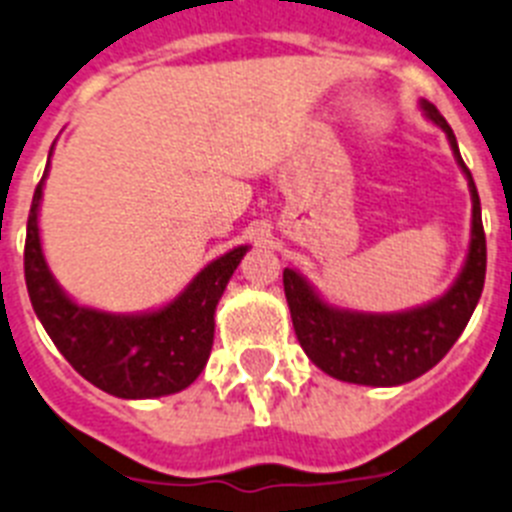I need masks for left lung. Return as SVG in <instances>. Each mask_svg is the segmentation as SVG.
Instances as JSON below:
<instances>
[{
  "mask_svg": "<svg viewBox=\"0 0 512 512\" xmlns=\"http://www.w3.org/2000/svg\"><path fill=\"white\" fill-rule=\"evenodd\" d=\"M422 108L448 134L458 165L469 178L471 199H474L469 259L448 295L425 308L393 313V316L329 308L298 272L285 269L282 274L285 295L300 347L323 373H329L336 381L360 383V386H399L414 381L448 355V349L456 344L482 298L484 274H487V238H484L482 207H479L474 178L461 160L456 134L448 121L427 100Z\"/></svg>",
  "mask_w": 512,
  "mask_h": 512,
  "instance_id": "8db88e82",
  "label": "left lung"
}]
</instances>
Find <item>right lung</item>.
<instances>
[{
	"label": "right lung",
	"mask_w": 512,
	"mask_h": 512,
	"mask_svg": "<svg viewBox=\"0 0 512 512\" xmlns=\"http://www.w3.org/2000/svg\"><path fill=\"white\" fill-rule=\"evenodd\" d=\"M41 191L43 178L28 214L25 285L56 349L85 381L119 399H152L191 386L212 352L217 300L248 248L212 261L168 308L144 316H108L74 305L48 272L38 238Z\"/></svg>",
	"instance_id": "add662e5"
}]
</instances>
